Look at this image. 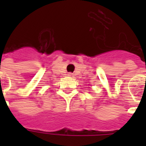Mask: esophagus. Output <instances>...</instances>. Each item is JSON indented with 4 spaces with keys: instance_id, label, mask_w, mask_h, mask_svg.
I'll list each match as a JSON object with an SVG mask.
<instances>
[{
    "instance_id": "obj_1",
    "label": "esophagus",
    "mask_w": 146,
    "mask_h": 146,
    "mask_svg": "<svg viewBox=\"0 0 146 146\" xmlns=\"http://www.w3.org/2000/svg\"><path fill=\"white\" fill-rule=\"evenodd\" d=\"M67 76H73V74L72 73H69L68 74H67Z\"/></svg>"
}]
</instances>
